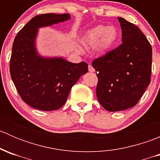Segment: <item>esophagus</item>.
Instances as JSON below:
<instances>
[{
	"label": "esophagus",
	"mask_w": 160,
	"mask_h": 160,
	"mask_svg": "<svg viewBox=\"0 0 160 160\" xmlns=\"http://www.w3.org/2000/svg\"><path fill=\"white\" fill-rule=\"evenodd\" d=\"M88 70H89V72H93L95 71L94 68H93L91 65L88 66Z\"/></svg>",
	"instance_id": "esophagus-1"
}]
</instances>
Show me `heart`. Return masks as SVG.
I'll return each mask as SVG.
<instances>
[{
    "label": "heart",
    "mask_w": 160,
    "mask_h": 160,
    "mask_svg": "<svg viewBox=\"0 0 160 160\" xmlns=\"http://www.w3.org/2000/svg\"><path fill=\"white\" fill-rule=\"evenodd\" d=\"M118 32L115 27L98 25L90 29L82 38L84 46L94 48L98 46L101 52L109 51L117 42Z\"/></svg>",
    "instance_id": "b5f03b06"
}]
</instances>
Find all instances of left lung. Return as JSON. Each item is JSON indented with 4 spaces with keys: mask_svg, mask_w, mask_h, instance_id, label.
Wrapping results in <instances>:
<instances>
[{
    "mask_svg": "<svg viewBox=\"0 0 160 160\" xmlns=\"http://www.w3.org/2000/svg\"><path fill=\"white\" fill-rule=\"evenodd\" d=\"M122 31V44L92 66L98 78L97 97L108 111L134 107L150 83L152 47L141 30L118 17Z\"/></svg>",
    "mask_w": 160,
    "mask_h": 160,
    "instance_id": "left-lung-1",
    "label": "left lung"
}]
</instances>
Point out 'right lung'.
Returning a JSON list of instances; mask_svg holds the SVG:
<instances>
[{"mask_svg": "<svg viewBox=\"0 0 160 160\" xmlns=\"http://www.w3.org/2000/svg\"><path fill=\"white\" fill-rule=\"evenodd\" d=\"M70 19V14L37 15L14 38L10 61L11 79L22 99L38 110L60 108L67 101L72 87L88 72L87 62L73 63L62 56H42L37 50L38 28Z\"/></svg>", "mask_w": 160, "mask_h": 160, "instance_id": "1", "label": "right lung"}]
</instances>
